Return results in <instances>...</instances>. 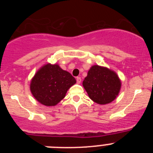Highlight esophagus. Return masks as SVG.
Listing matches in <instances>:
<instances>
[{
  "label": "esophagus",
  "mask_w": 153,
  "mask_h": 153,
  "mask_svg": "<svg viewBox=\"0 0 153 153\" xmlns=\"http://www.w3.org/2000/svg\"><path fill=\"white\" fill-rule=\"evenodd\" d=\"M76 83H77L78 84H79V83H81V78L80 77H76Z\"/></svg>",
  "instance_id": "1"
}]
</instances>
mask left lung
I'll return each instance as SVG.
<instances>
[{"instance_id": "left-lung-1", "label": "left lung", "mask_w": 153, "mask_h": 153, "mask_svg": "<svg viewBox=\"0 0 153 153\" xmlns=\"http://www.w3.org/2000/svg\"><path fill=\"white\" fill-rule=\"evenodd\" d=\"M83 86L93 102L105 105L113 102L119 95L121 80L113 70L93 65L89 70Z\"/></svg>"}]
</instances>
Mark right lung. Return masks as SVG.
Instances as JSON below:
<instances>
[{"instance_id": "add662e5", "label": "right lung", "mask_w": 153, "mask_h": 153, "mask_svg": "<svg viewBox=\"0 0 153 153\" xmlns=\"http://www.w3.org/2000/svg\"><path fill=\"white\" fill-rule=\"evenodd\" d=\"M76 83L75 78L57 63L42 66L30 80V90L36 100L46 106H54Z\"/></svg>"}]
</instances>
